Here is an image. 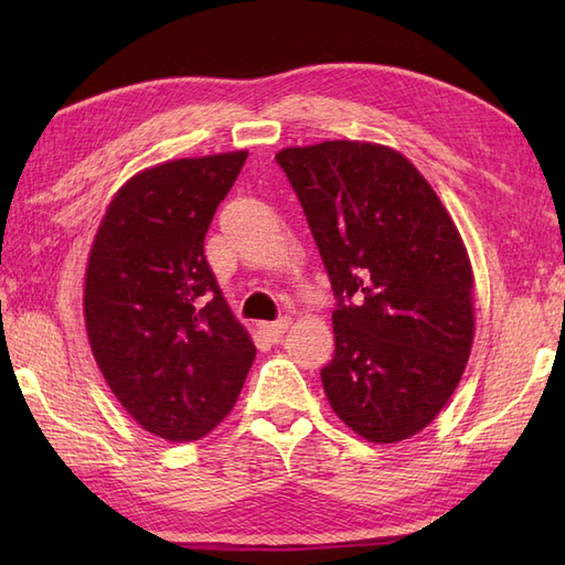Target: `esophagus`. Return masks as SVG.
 Returning a JSON list of instances; mask_svg holds the SVG:
<instances>
[{"label":"esophagus","mask_w":565,"mask_h":565,"mask_svg":"<svg viewBox=\"0 0 565 565\" xmlns=\"http://www.w3.org/2000/svg\"><path fill=\"white\" fill-rule=\"evenodd\" d=\"M289 324H292V318H280L276 322H262V332L266 334L268 341H273V344H278Z\"/></svg>","instance_id":"obj_1"}]
</instances>
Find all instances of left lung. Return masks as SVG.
Segmentation results:
<instances>
[{
  "label": "left lung",
  "mask_w": 565,
  "mask_h": 565,
  "mask_svg": "<svg viewBox=\"0 0 565 565\" xmlns=\"http://www.w3.org/2000/svg\"><path fill=\"white\" fill-rule=\"evenodd\" d=\"M328 268L337 417L372 443L422 431L457 388L473 341L471 264L434 188L401 152L363 141L285 148Z\"/></svg>",
  "instance_id": "1"
}]
</instances>
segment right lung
<instances>
[{
    "instance_id": "add662e5",
    "label": "right lung",
    "mask_w": 565,
    "mask_h": 565,
    "mask_svg": "<svg viewBox=\"0 0 565 565\" xmlns=\"http://www.w3.org/2000/svg\"><path fill=\"white\" fill-rule=\"evenodd\" d=\"M245 150L131 177L108 204L84 278L92 353L146 431L185 443L237 401L256 349L204 256V235Z\"/></svg>"
}]
</instances>
